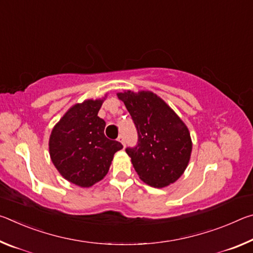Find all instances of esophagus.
<instances>
[{
    "instance_id": "1",
    "label": "esophagus",
    "mask_w": 253,
    "mask_h": 253,
    "mask_svg": "<svg viewBox=\"0 0 253 253\" xmlns=\"http://www.w3.org/2000/svg\"><path fill=\"white\" fill-rule=\"evenodd\" d=\"M117 140H118V142H119V143H122V144L124 145V146H125V138H124V135H123V134H121V135H119V136H118V138H117Z\"/></svg>"
}]
</instances>
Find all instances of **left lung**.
I'll return each instance as SVG.
<instances>
[{
    "instance_id": "1",
    "label": "left lung",
    "mask_w": 253,
    "mask_h": 253,
    "mask_svg": "<svg viewBox=\"0 0 253 253\" xmlns=\"http://www.w3.org/2000/svg\"><path fill=\"white\" fill-rule=\"evenodd\" d=\"M134 122L138 142L127 147L139 178L153 187H165L187 168L192 140L187 127L166 102L152 91L117 93Z\"/></svg>"
}]
</instances>
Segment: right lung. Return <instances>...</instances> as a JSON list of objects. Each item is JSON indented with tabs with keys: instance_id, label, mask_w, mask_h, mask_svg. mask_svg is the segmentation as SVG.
Segmentation results:
<instances>
[{
	"instance_id": "add662e5",
	"label": "right lung",
	"mask_w": 253,
	"mask_h": 253,
	"mask_svg": "<svg viewBox=\"0 0 253 253\" xmlns=\"http://www.w3.org/2000/svg\"><path fill=\"white\" fill-rule=\"evenodd\" d=\"M104 99L76 104L53 127L49 139L50 157L67 181L90 187L108 173L114 154L123 148L105 136L106 123L98 117Z\"/></svg>"
}]
</instances>
